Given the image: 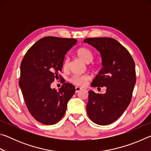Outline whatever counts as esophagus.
Wrapping results in <instances>:
<instances>
[{
    "instance_id": "esophagus-1",
    "label": "esophagus",
    "mask_w": 151,
    "mask_h": 151,
    "mask_svg": "<svg viewBox=\"0 0 151 151\" xmlns=\"http://www.w3.org/2000/svg\"><path fill=\"white\" fill-rule=\"evenodd\" d=\"M81 90H82V88L81 87H78V86H76V87H75L76 93H78V92H79Z\"/></svg>"
}]
</instances>
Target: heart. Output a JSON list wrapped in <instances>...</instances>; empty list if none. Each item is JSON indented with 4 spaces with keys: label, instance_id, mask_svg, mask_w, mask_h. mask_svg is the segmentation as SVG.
<instances>
[{
    "label": "heart",
    "instance_id": "1",
    "mask_svg": "<svg viewBox=\"0 0 151 151\" xmlns=\"http://www.w3.org/2000/svg\"><path fill=\"white\" fill-rule=\"evenodd\" d=\"M76 55L81 58V60H83L84 62L86 63H90L93 60L94 58V54L92 52V50L88 49L87 48L85 47H82L78 48L76 50ZM68 65H69V60L68 58H65V60L63 62V69L66 70L68 67ZM91 76L90 75H87V74H85V75H73L72 77L70 78V82L72 83L74 85L83 86H85L86 83L90 80Z\"/></svg>",
    "mask_w": 151,
    "mask_h": 151
}]
</instances>
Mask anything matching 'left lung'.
<instances>
[{"label": "left lung", "instance_id": "1", "mask_svg": "<svg viewBox=\"0 0 151 151\" xmlns=\"http://www.w3.org/2000/svg\"><path fill=\"white\" fill-rule=\"evenodd\" d=\"M100 52L103 68L92 82L94 87L106 86L104 94L88 91L86 112L92 121L107 125L118 119L131 101L136 83L135 65L129 51L112 38L84 40Z\"/></svg>", "mask_w": 151, "mask_h": 151}]
</instances>
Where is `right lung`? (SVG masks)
<instances>
[{"label": "right lung", "mask_w": 151, "mask_h": 151, "mask_svg": "<svg viewBox=\"0 0 151 151\" xmlns=\"http://www.w3.org/2000/svg\"><path fill=\"white\" fill-rule=\"evenodd\" d=\"M76 42L75 39L43 37L28 50L20 64L19 86L25 104L40 123L54 124L59 121L75 93L72 84L62 82L58 91L50 85L58 76L63 78L58 73L62 71L66 52Z\"/></svg>", "instance_id": "1"}]
</instances>
